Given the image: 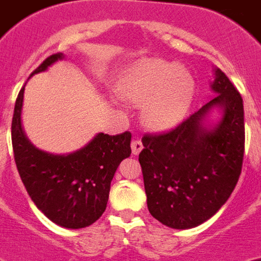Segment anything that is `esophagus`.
Returning <instances> with one entry per match:
<instances>
[{
    "mask_svg": "<svg viewBox=\"0 0 261 261\" xmlns=\"http://www.w3.org/2000/svg\"><path fill=\"white\" fill-rule=\"evenodd\" d=\"M132 153L135 154V155H137V154H140V151L142 150V142L141 140H138V138H136V140H133L132 141Z\"/></svg>",
    "mask_w": 261,
    "mask_h": 261,
    "instance_id": "obj_1",
    "label": "esophagus"
}]
</instances>
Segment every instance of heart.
<instances>
[{
  "mask_svg": "<svg viewBox=\"0 0 261 261\" xmlns=\"http://www.w3.org/2000/svg\"><path fill=\"white\" fill-rule=\"evenodd\" d=\"M129 102L142 103V119L155 130L172 128L186 115L192 102L195 82L183 68L151 59L138 62L117 87Z\"/></svg>",
  "mask_w": 261,
  "mask_h": 261,
  "instance_id": "obj_1",
  "label": "heart"
}]
</instances>
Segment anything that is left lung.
Returning a JSON list of instances; mask_svg holds the SVG:
<instances>
[{"label":"left lung","mask_w":261,"mask_h":261,"mask_svg":"<svg viewBox=\"0 0 261 261\" xmlns=\"http://www.w3.org/2000/svg\"><path fill=\"white\" fill-rule=\"evenodd\" d=\"M217 96L175 129L145 135L138 161L147 209L172 229H192L220 211L242 171L244 154L243 99L221 69L211 85ZM213 107L223 111L213 128L203 125Z\"/></svg>","instance_id":"obj_1"}]
</instances>
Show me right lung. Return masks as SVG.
Masks as SVG:
<instances>
[{
    "instance_id": "right-lung-1",
    "label": "right lung",
    "mask_w": 261,
    "mask_h": 261,
    "mask_svg": "<svg viewBox=\"0 0 261 261\" xmlns=\"http://www.w3.org/2000/svg\"><path fill=\"white\" fill-rule=\"evenodd\" d=\"M64 57L55 53L31 75L47 70ZM24 86L18 94L11 121V142L18 172L31 200L52 222L66 229L93 225L106 211L111 180L130 150V132L98 133L80 150L56 155L39 150L26 137L20 123Z\"/></svg>"
}]
</instances>
